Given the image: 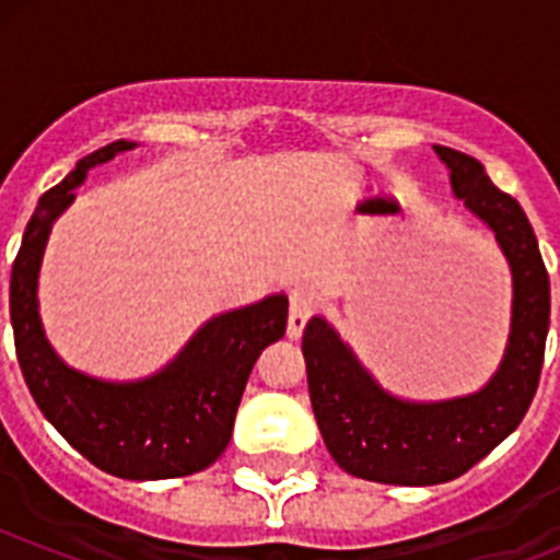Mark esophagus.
Here are the masks:
<instances>
[{
  "label": "esophagus",
  "instance_id": "esophagus-1",
  "mask_svg": "<svg viewBox=\"0 0 560 560\" xmlns=\"http://www.w3.org/2000/svg\"><path fill=\"white\" fill-rule=\"evenodd\" d=\"M316 311V296L308 289H294L289 296V339L296 341L303 336L305 325H308L311 314Z\"/></svg>",
  "mask_w": 560,
  "mask_h": 560
}]
</instances>
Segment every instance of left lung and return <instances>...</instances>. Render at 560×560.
Segmentation results:
<instances>
[{"label": "left lung", "instance_id": "left-lung-1", "mask_svg": "<svg viewBox=\"0 0 560 560\" xmlns=\"http://www.w3.org/2000/svg\"><path fill=\"white\" fill-rule=\"evenodd\" d=\"M452 190L497 237L513 275L508 350L479 393L407 400L387 393L323 316L305 325L303 355L316 423L348 474L384 485H440L463 477L522 423L538 389L550 330V277L518 201L474 156L434 145Z\"/></svg>", "mask_w": 560, "mask_h": 560}]
</instances>
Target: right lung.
I'll return each instance as SVG.
<instances>
[{"label": "right lung", "instance_id": "obj_1", "mask_svg": "<svg viewBox=\"0 0 560 560\" xmlns=\"http://www.w3.org/2000/svg\"><path fill=\"white\" fill-rule=\"evenodd\" d=\"M133 145L117 140L97 148L38 199L10 271V323L30 395L69 446L114 477L173 479L205 471L221 457L257 355L283 339L289 296L271 294L212 316L167 368L148 378L103 381L63 364L38 316L44 246L58 215L75 201L89 167Z\"/></svg>", "mask_w": 560, "mask_h": 560}]
</instances>
